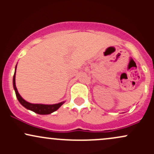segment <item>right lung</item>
I'll return each mask as SVG.
<instances>
[{
	"label": "right lung",
	"instance_id": "obj_1",
	"mask_svg": "<svg viewBox=\"0 0 154 154\" xmlns=\"http://www.w3.org/2000/svg\"><path fill=\"white\" fill-rule=\"evenodd\" d=\"M16 69L17 66L15 68V72L14 75L13 77V86L14 89L15 90V93H16V96L17 100H19V102L20 103L22 106L25 107L27 109L32 110V111L35 112V113H38V114L41 115H47L50 114V113H53L55 110H57L62 105L65 103V102H62V103H57V104H54V105H44V104H32V103H30L28 102L25 101L23 98L20 96V94H19L18 91L16 87V84H15V75H16Z\"/></svg>",
	"mask_w": 154,
	"mask_h": 154
}]
</instances>
